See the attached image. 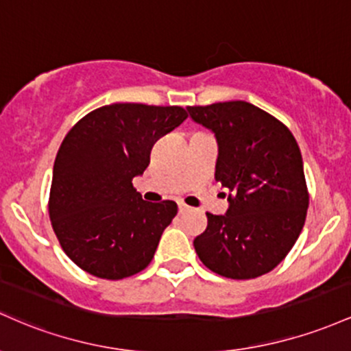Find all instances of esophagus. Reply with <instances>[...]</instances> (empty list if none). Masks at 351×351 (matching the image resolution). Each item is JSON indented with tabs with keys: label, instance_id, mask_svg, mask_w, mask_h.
Here are the masks:
<instances>
[{
	"label": "esophagus",
	"instance_id": "1",
	"mask_svg": "<svg viewBox=\"0 0 351 351\" xmlns=\"http://www.w3.org/2000/svg\"><path fill=\"white\" fill-rule=\"evenodd\" d=\"M187 210H189V206H186L184 202H179V212H180V214H186Z\"/></svg>",
	"mask_w": 351,
	"mask_h": 351
}]
</instances>
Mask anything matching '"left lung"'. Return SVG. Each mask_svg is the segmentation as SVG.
Segmentation results:
<instances>
[{
    "instance_id": "1",
    "label": "left lung",
    "mask_w": 351,
    "mask_h": 351,
    "mask_svg": "<svg viewBox=\"0 0 351 351\" xmlns=\"http://www.w3.org/2000/svg\"><path fill=\"white\" fill-rule=\"evenodd\" d=\"M219 145L215 180L228 191L226 215L207 212L194 247L207 269L234 280L269 274L300 235L308 208L303 160L285 124L245 101L189 106Z\"/></svg>"
}]
</instances>
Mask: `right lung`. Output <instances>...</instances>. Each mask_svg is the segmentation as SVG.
Segmentation results:
<instances>
[{
	"instance_id": "1",
	"label": "right lung",
	"mask_w": 351,
	"mask_h": 351,
	"mask_svg": "<svg viewBox=\"0 0 351 351\" xmlns=\"http://www.w3.org/2000/svg\"><path fill=\"white\" fill-rule=\"evenodd\" d=\"M187 119L179 106L117 102L66 134L53 169L49 219L66 255L94 277L121 280L154 257L174 200L147 202L132 186L159 137Z\"/></svg>"
}]
</instances>
